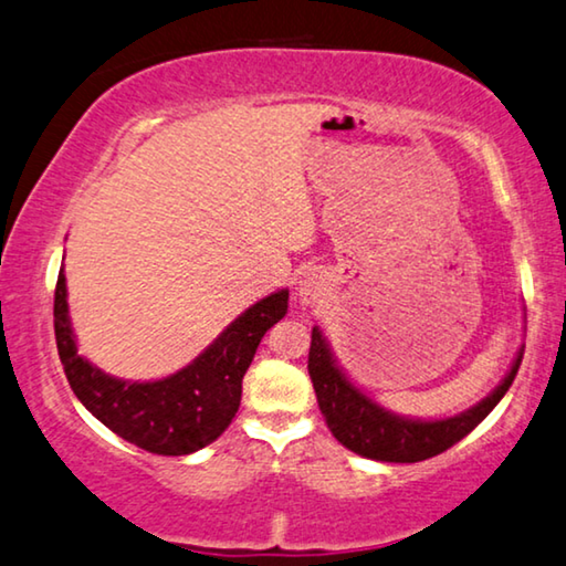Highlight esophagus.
I'll list each match as a JSON object with an SVG mask.
<instances>
[{"instance_id":"1","label":"esophagus","mask_w":566,"mask_h":566,"mask_svg":"<svg viewBox=\"0 0 566 566\" xmlns=\"http://www.w3.org/2000/svg\"><path fill=\"white\" fill-rule=\"evenodd\" d=\"M301 295H303V301H311V298H316V289H313V283H301Z\"/></svg>"}]
</instances>
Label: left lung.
Returning <instances> with one entry per match:
<instances>
[{
  "label": "left lung",
  "instance_id": "left-lung-1",
  "mask_svg": "<svg viewBox=\"0 0 566 566\" xmlns=\"http://www.w3.org/2000/svg\"><path fill=\"white\" fill-rule=\"evenodd\" d=\"M521 359H524V349H518L509 374L489 397L473 405L471 410L442 417V420H410V417H399L379 407L338 369L326 338L316 326L311 332L308 374L321 415L326 417L328 430L344 448L361 458L381 460V463H417V460L446 453L475 430L509 392Z\"/></svg>",
  "mask_w": 566,
  "mask_h": 566
}]
</instances>
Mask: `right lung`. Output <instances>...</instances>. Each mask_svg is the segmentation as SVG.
I'll return each mask as SVG.
<instances>
[{"label":"right lung","instance_id":"right-lung-1","mask_svg":"<svg viewBox=\"0 0 566 566\" xmlns=\"http://www.w3.org/2000/svg\"><path fill=\"white\" fill-rule=\"evenodd\" d=\"M289 311V291L265 295L171 377L124 381L77 354L67 316L65 273L55 285V342L75 397L118 438L156 455H189L228 430L242 397V377L260 338Z\"/></svg>","mask_w":566,"mask_h":566}]
</instances>
